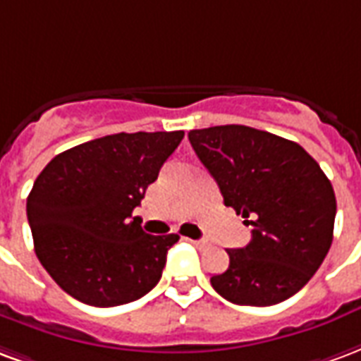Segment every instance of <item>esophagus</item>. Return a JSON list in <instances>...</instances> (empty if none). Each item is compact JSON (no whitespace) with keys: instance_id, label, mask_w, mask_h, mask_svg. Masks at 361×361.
<instances>
[{"instance_id":"obj_1","label":"esophagus","mask_w":361,"mask_h":361,"mask_svg":"<svg viewBox=\"0 0 361 361\" xmlns=\"http://www.w3.org/2000/svg\"><path fill=\"white\" fill-rule=\"evenodd\" d=\"M188 242H192L194 246H198V248H204V246H207V240H190V238H186Z\"/></svg>"}]
</instances>
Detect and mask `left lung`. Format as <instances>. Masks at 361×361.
Instances as JSON below:
<instances>
[{
  "mask_svg": "<svg viewBox=\"0 0 361 361\" xmlns=\"http://www.w3.org/2000/svg\"><path fill=\"white\" fill-rule=\"evenodd\" d=\"M188 140L225 206L254 227L250 244L227 250L231 264L213 275V288L238 306H273L294 296L333 242L331 180L300 144L252 126L200 128Z\"/></svg>",
  "mask_w": 361,
  "mask_h": 361,
  "instance_id": "8db88e82",
  "label": "left lung"
}]
</instances>
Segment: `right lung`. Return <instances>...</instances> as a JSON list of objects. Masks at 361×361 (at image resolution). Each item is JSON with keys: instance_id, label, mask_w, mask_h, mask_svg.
I'll use <instances>...</instances> for the list:
<instances>
[{"instance_id": "1", "label": "right lung", "mask_w": 361, "mask_h": 361, "mask_svg": "<svg viewBox=\"0 0 361 361\" xmlns=\"http://www.w3.org/2000/svg\"><path fill=\"white\" fill-rule=\"evenodd\" d=\"M183 138L109 134L55 155L38 175L26 200L34 250L73 298L121 306L159 283L178 235H146L133 212Z\"/></svg>"}]
</instances>
